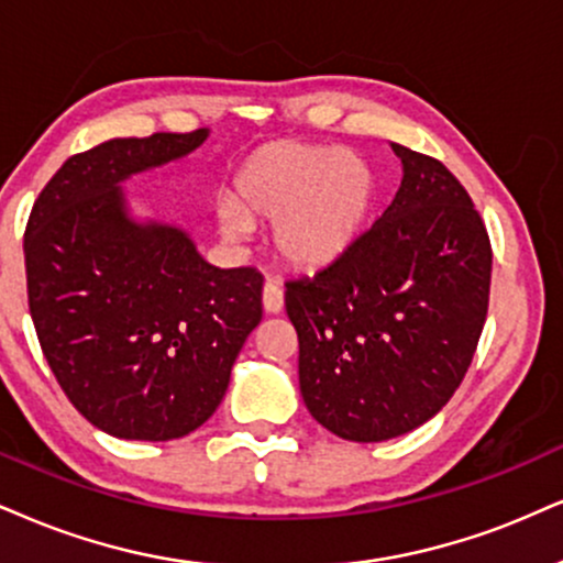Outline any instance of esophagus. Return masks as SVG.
I'll use <instances>...</instances> for the list:
<instances>
[{
  "mask_svg": "<svg viewBox=\"0 0 563 563\" xmlns=\"http://www.w3.org/2000/svg\"><path fill=\"white\" fill-rule=\"evenodd\" d=\"M282 308H284L282 287L276 282H266V287H263V310H266L268 316H276L282 313Z\"/></svg>",
  "mask_w": 563,
  "mask_h": 563,
  "instance_id": "34e87169",
  "label": "esophagus"
}]
</instances>
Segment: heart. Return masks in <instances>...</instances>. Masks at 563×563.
I'll use <instances>...</instances> for the list:
<instances>
[{"instance_id":"obj_1","label":"heart","mask_w":563,"mask_h":563,"mask_svg":"<svg viewBox=\"0 0 563 563\" xmlns=\"http://www.w3.org/2000/svg\"><path fill=\"white\" fill-rule=\"evenodd\" d=\"M376 196L363 156L334 145L276 141L245 158L232 179V206L219 208L227 240L250 221H276L274 242L297 266H325L355 245Z\"/></svg>"}]
</instances>
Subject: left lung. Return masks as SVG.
I'll return each instance as SVG.
<instances>
[{"instance_id": "1", "label": "left lung", "mask_w": 563, "mask_h": 563, "mask_svg": "<svg viewBox=\"0 0 563 563\" xmlns=\"http://www.w3.org/2000/svg\"><path fill=\"white\" fill-rule=\"evenodd\" d=\"M401 185L355 245L287 282L300 394L339 439L420 428L473 363L490 292V240L467 190L435 158L391 143Z\"/></svg>"}]
</instances>
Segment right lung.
<instances>
[{
	"label": "right lung",
	"instance_id": "obj_1",
	"mask_svg": "<svg viewBox=\"0 0 563 563\" xmlns=\"http://www.w3.org/2000/svg\"><path fill=\"white\" fill-rule=\"evenodd\" d=\"M206 137H114L69 156L27 219L41 350L75 409L114 439L172 441L203 426L261 323L258 271L211 266L183 227L137 221L122 190Z\"/></svg>",
	"mask_w": 563,
	"mask_h": 563
}]
</instances>
